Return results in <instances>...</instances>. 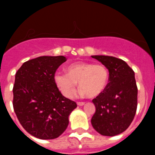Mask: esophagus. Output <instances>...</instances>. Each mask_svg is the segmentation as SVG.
Returning a JSON list of instances; mask_svg holds the SVG:
<instances>
[{"mask_svg": "<svg viewBox=\"0 0 155 155\" xmlns=\"http://www.w3.org/2000/svg\"><path fill=\"white\" fill-rule=\"evenodd\" d=\"M84 104H85L84 102H83V101H79V102H77V104H78V105H80V106L84 105Z\"/></svg>", "mask_w": 155, "mask_h": 155, "instance_id": "obj_1", "label": "esophagus"}]
</instances>
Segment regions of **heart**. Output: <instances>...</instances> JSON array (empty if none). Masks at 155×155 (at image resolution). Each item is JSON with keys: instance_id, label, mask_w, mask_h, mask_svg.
<instances>
[{"instance_id": "obj_1", "label": "heart", "mask_w": 155, "mask_h": 155, "mask_svg": "<svg viewBox=\"0 0 155 155\" xmlns=\"http://www.w3.org/2000/svg\"><path fill=\"white\" fill-rule=\"evenodd\" d=\"M68 73L58 71L54 81L63 95L71 97L79 81L80 95L96 97L101 94L108 82L109 74L105 66L86 62H78L67 68Z\"/></svg>"}]
</instances>
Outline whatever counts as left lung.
I'll use <instances>...</instances> for the list:
<instances>
[{"label": "left lung", "mask_w": 155, "mask_h": 155, "mask_svg": "<svg viewBox=\"0 0 155 155\" xmlns=\"http://www.w3.org/2000/svg\"><path fill=\"white\" fill-rule=\"evenodd\" d=\"M107 68L108 83L101 94L92 100L96 112L92 125L101 135L115 136L128 129L134 118L137 105V87L134 71L120 58L93 55Z\"/></svg>", "instance_id": "obj_1"}]
</instances>
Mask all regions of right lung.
I'll return each mask as SVG.
<instances>
[{
  "label": "right lung",
  "mask_w": 155,
  "mask_h": 155,
  "mask_svg": "<svg viewBox=\"0 0 155 155\" xmlns=\"http://www.w3.org/2000/svg\"><path fill=\"white\" fill-rule=\"evenodd\" d=\"M64 56H41L23 63L15 75L13 105L17 117L30 134L39 139L59 137L77 107L63 97L54 81Z\"/></svg>",
  "instance_id": "add662e5"
}]
</instances>
